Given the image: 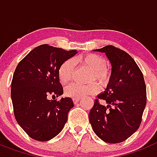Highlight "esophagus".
<instances>
[{
	"mask_svg": "<svg viewBox=\"0 0 157 157\" xmlns=\"http://www.w3.org/2000/svg\"><path fill=\"white\" fill-rule=\"evenodd\" d=\"M73 101L75 104H77V103L80 101V99H73Z\"/></svg>",
	"mask_w": 157,
	"mask_h": 157,
	"instance_id": "esophagus-1",
	"label": "esophagus"
}]
</instances>
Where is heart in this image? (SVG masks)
Wrapping results in <instances>:
<instances>
[{
  "label": "heart",
  "instance_id": "heart-1",
  "mask_svg": "<svg viewBox=\"0 0 157 157\" xmlns=\"http://www.w3.org/2000/svg\"><path fill=\"white\" fill-rule=\"evenodd\" d=\"M85 67L91 69L88 80H97L101 86L108 84L111 73L107 69V61L103 57L95 54H88L81 56L76 60ZM75 70L74 61L68 59L60 65L58 69V78L62 84L69 83L73 77ZM98 85L92 82L88 84H80L73 83L68 85L65 89V94L68 97L73 99H80L88 95H93L98 92Z\"/></svg>",
  "mask_w": 157,
  "mask_h": 157
}]
</instances>
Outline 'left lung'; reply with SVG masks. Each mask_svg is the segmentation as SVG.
Here are the masks:
<instances>
[{
	"mask_svg": "<svg viewBox=\"0 0 157 157\" xmlns=\"http://www.w3.org/2000/svg\"><path fill=\"white\" fill-rule=\"evenodd\" d=\"M105 53L111 64V75L107 88L89 113L94 133L103 141L116 144L135 133L141 122L146 106V86L138 65L131 56L113 46L94 50Z\"/></svg>",
	"mask_w": 157,
	"mask_h": 157,
	"instance_id": "1",
	"label": "left lung"
}]
</instances>
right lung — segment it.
I'll list each match as a JSON object with an SVG mask.
<instances>
[{
  "label": "right lung",
  "instance_id": "add662e5",
  "mask_svg": "<svg viewBox=\"0 0 157 157\" xmlns=\"http://www.w3.org/2000/svg\"><path fill=\"white\" fill-rule=\"evenodd\" d=\"M47 44L31 50L16 66L11 85V97L16 121L30 137L46 141L58 135L65 126L73 99H48L63 94L58 69L77 54Z\"/></svg>",
  "mask_w": 157,
  "mask_h": 157
}]
</instances>
